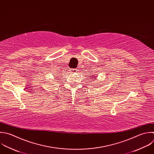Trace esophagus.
I'll return each instance as SVG.
<instances>
[{"mask_svg": "<svg viewBox=\"0 0 154 154\" xmlns=\"http://www.w3.org/2000/svg\"><path fill=\"white\" fill-rule=\"evenodd\" d=\"M70 72L72 73H76L78 72L77 69H70Z\"/></svg>", "mask_w": 154, "mask_h": 154, "instance_id": "1", "label": "esophagus"}]
</instances>
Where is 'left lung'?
Wrapping results in <instances>:
<instances>
[{"label": "left lung", "mask_w": 154, "mask_h": 154, "mask_svg": "<svg viewBox=\"0 0 154 154\" xmlns=\"http://www.w3.org/2000/svg\"><path fill=\"white\" fill-rule=\"evenodd\" d=\"M93 77H94H94H95V76H93Z\"/></svg>", "instance_id": "8db88e82"}]
</instances>
